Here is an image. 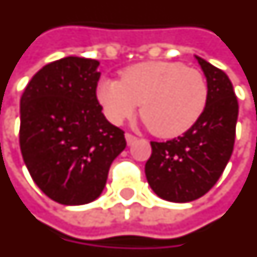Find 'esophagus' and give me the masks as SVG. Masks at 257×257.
I'll return each mask as SVG.
<instances>
[{
  "instance_id": "34e87169",
  "label": "esophagus",
  "mask_w": 257,
  "mask_h": 257,
  "mask_svg": "<svg viewBox=\"0 0 257 257\" xmlns=\"http://www.w3.org/2000/svg\"><path fill=\"white\" fill-rule=\"evenodd\" d=\"M137 140H138V138H137L134 134H131V133H126V141L128 145H133V144H134Z\"/></svg>"
}]
</instances>
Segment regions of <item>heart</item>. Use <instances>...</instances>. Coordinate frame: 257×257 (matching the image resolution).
<instances>
[{
    "mask_svg": "<svg viewBox=\"0 0 257 257\" xmlns=\"http://www.w3.org/2000/svg\"><path fill=\"white\" fill-rule=\"evenodd\" d=\"M208 97L203 72L175 61L131 65L120 80L104 79L97 86V100L112 123L131 119L141 104L144 121L163 138L190 130L204 115Z\"/></svg>",
    "mask_w": 257,
    "mask_h": 257,
    "instance_id": "b5f03b06",
    "label": "heart"
}]
</instances>
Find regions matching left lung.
I'll use <instances>...</instances> for the list:
<instances>
[{
	"mask_svg": "<svg viewBox=\"0 0 257 257\" xmlns=\"http://www.w3.org/2000/svg\"><path fill=\"white\" fill-rule=\"evenodd\" d=\"M197 61L209 87L204 115L183 136L151 141L145 164L152 190L172 203H189L209 192L223 174L235 141L238 101L233 85L222 69L198 56Z\"/></svg>",
	"mask_w": 257,
	"mask_h": 257,
	"instance_id": "left-lung-1",
	"label": "left lung"
}]
</instances>
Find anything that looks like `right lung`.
<instances>
[{"label": "right lung", "mask_w": 257, "mask_h": 257, "mask_svg": "<svg viewBox=\"0 0 257 257\" xmlns=\"http://www.w3.org/2000/svg\"><path fill=\"white\" fill-rule=\"evenodd\" d=\"M100 63L69 56L41 68L20 98L19 142L42 192L63 205L94 201L112 162L126 148L97 100Z\"/></svg>", "instance_id": "add662e5"}]
</instances>
